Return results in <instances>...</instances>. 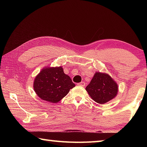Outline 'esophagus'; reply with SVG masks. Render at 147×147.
Masks as SVG:
<instances>
[{
    "mask_svg": "<svg viewBox=\"0 0 147 147\" xmlns=\"http://www.w3.org/2000/svg\"><path fill=\"white\" fill-rule=\"evenodd\" d=\"M78 85L80 86H82V87H84L85 86V83L84 82H82L80 83H78Z\"/></svg>",
    "mask_w": 147,
    "mask_h": 147,
    "instance_id": "1",
    "label": "esophagus"
}]
</instances>
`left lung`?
Masks as SVG:
<instances>
[{
	"label": "left lung",
	"mask_w": 147,
	"mask_h": 147,
	"mask_svg": "<svg viewBox=\"0 0 147 147\" xmlns=\"http://www.w3.org/2000/svg\"><path fill=\"white\" fill-rule=\"evenodd\" d=\"M86 90L94 101L104 104L115 97L119 86L108 73L96 71Z\"/></svg>",
	"instance_id": "8db88e82"
}]
</instances>
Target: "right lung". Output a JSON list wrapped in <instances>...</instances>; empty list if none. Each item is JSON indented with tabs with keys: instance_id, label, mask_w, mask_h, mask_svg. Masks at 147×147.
I'll return each mask as SVG.
<instances>
[{
	"instance_id": "1",
	"label": "right lung",
	"mask_w": 147,
	"mask_h": 147,
	"mask_svg": "<svg viewBox=\"0 0 147 147\" xmlns=\"http://www.w3.org/2000/svg\"><path fill=\"white\" fill-rule=\"evenodd\" d=\"M35 93L39 98L51 103H57L75 86L62 67H45L34 81Z\"/></svg>"
}]
</instances>
